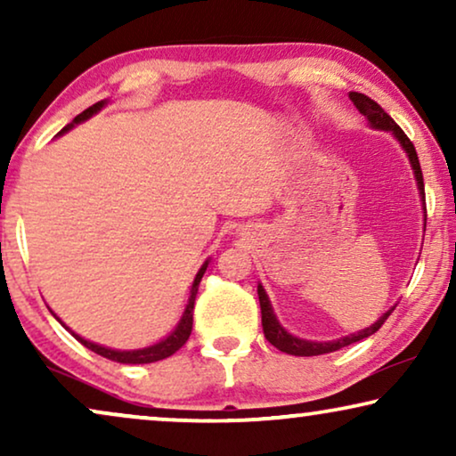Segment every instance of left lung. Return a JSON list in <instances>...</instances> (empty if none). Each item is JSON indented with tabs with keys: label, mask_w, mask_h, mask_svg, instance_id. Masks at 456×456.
Listing matches in <instances>:
<instances>
[{
	"label": "left lung",
	"mask_w": 456,
	"mask_h": 456,
	"mask_svg": "<svg viewBox=\"0 0 456 456\" xmlns=\"http://www.w3.org/2000/svg\"><path fill=\"white\" fill-rule=\"evenodd\" d=\"M348 97L353 99V103L357 105L361 114H363L367 120L371 122V126L382 128V130H392L396 139L401 141V145L404 147V151H407L409 159H411V166H413V170H415V178H417V186H419L421 199L426 201V191H423V174H421L419 158H417L415 145L411 142L409 136L403 133V128L398 126V124L392 120V118L386 114V111L379 108V105L373 102L371 97L363 95V93H351ZM257 295H259V305H261V326H264L265 338L270 340V345L276 346L278 351H282L286 354H295V357H315V354L334 353L342 346H348V345H353V342L363 340V338H367V336L376 334L378 330L384 326V322L388 320L392 311H395V307H392L390 311H386V314L379 317V320L373 323V326L361 330V332H357V334L345 336V338H338V340H332V342H309V340L297 338V336L289 334L282 326H280V323L276 322V315H273V311H272V305H270V301H267L265 290L261 289V286H257Z\"/></svg>",
	"instance_id": "8db88e82"
}]
</instances>
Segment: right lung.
<instances>
[{"mask_svg":"<svg viewBox=\"0 0 456 456\" xmlns=\"http://www.w3.org/2000/svg\"><path fill=\"white\" fill-rule=\"evenodd\" d=\"M105 105V102H97L93 103L91 108H86L83 114H78L77 118H74L72 124H78L86 120V118H91L93 114H97L99 110H102ZM72 124H68V126L61 130V133H66L68 128H72ZM205 270H208V261H205L201 270H199L195 282H192V289H191V298H189V305H186V311L183 315V320H180L178 328L174 330V332L167 336L166 340L158 342V345L149 346V348H141V351H111V348H105V346H99L95 345V342H89L85 338H80V336H77V340L80 342V345H85L89 351L102 354V357L105 359H111V361H118V363H153V361H161L166 357H170V354H174L178 351V348L184 346V342L189 340L191 336V330H192V309H195V297H197V290H199V282H201L203 273Z\"/></svg>","mask_w":456,"mask_h":456,"instance_id":"1","label":"right lung"}]
</instances>
